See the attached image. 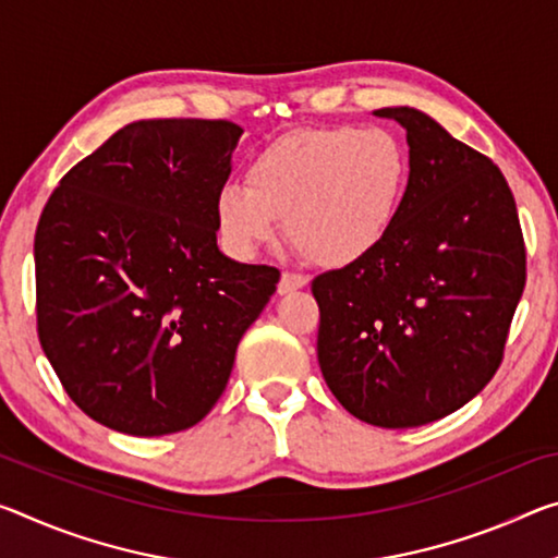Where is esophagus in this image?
I'll return each instance as SVG.
<instances>
[{"mask_svg":"<svg viewBox=\"0 0 558 558\" xmlns=\"http://www.w3.org/2000/svg\"><path fill=\"white\" fill-rule=\"evenodd\" d=\"M307 286L305 276H298V272H282L278 282V295L295 293V290H303Z\"/></svg>","mask_w":558,"mask_h":558,"instance_id":"esophagus-1","label":"esophagus"}]
</instances>
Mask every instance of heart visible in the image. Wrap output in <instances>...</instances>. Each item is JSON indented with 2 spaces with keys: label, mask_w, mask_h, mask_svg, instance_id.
I'll use <instances>...</instances> for the list:
<instances>
[{
  "label": "heart",
  "mask_w": 558,
  "mask_h": 558,
  "mask_svg": "<svg viewBox=\"0 0 558 558\" xmlns=\"http://www.w3.org/2000/svg\"><path fill=\"white\" fill-rule=\"evenodd\" d=\"M410 151L379 126L303 129L253 156L245 185L226 183L214 216L220 243L247 260L286 233L313 263L348 268L373 255L400 218Z\"/></svg>",
  "instance_id": "b5f03b06"
}]
</instances>
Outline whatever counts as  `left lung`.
Listing matches in <instances>:
<instances>
[{
	"instance_id": "1",
	"label": "left lung",
	"mask_w": 558,
	"mask_h": 558,
	"mask_svg": "<svg viewBox=\"0 0 558 558\" xmlns=\"http://www.w3.org/2000/svg\"><path fill=\"white\" fill-rule=\"evenodd\" d=\"M375 117L407 131L410 189L373 255L313 280L317 362L350 414L404 429L457 412L497 373L526 251L489 158L412 106Z\"/></svg>"
}]
</instances>
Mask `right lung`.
<instances>
[{
	"label": "right lung",
	"instance_id": "1",
	"mask_svg": "<svg viewBox=\"0 0 558 558\" xmlns=\"http://www.w3.org/2000/svg\"><path fill=\"white\" fill-rule=\"evenodd\" d=\"M243 129L148 119L78 161L34 235L44 355L76 407L134 437L214 410L280 272L218 251L216 193Z\"/></svg>",
	"mask_w": 558,
	"mask_h": 558
}]
</instances>
